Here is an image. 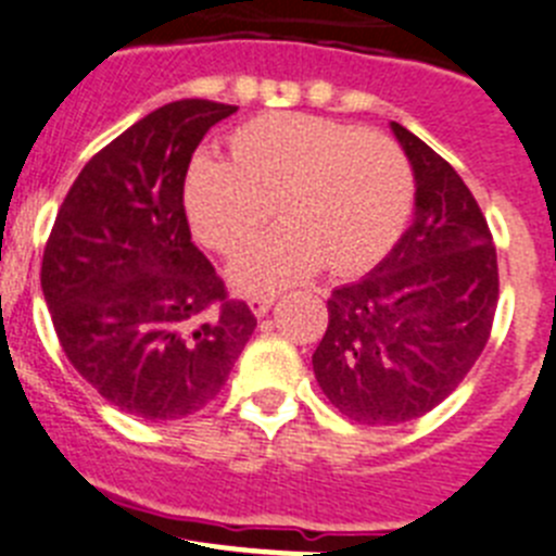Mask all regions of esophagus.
<instances>
[{"instance_id": "obj_1", "label": "esophagus", "mask_w": 556, "mask_h": 556, "mask_svg": "<svg viewBox=\"0 0 556 556\" xmlns=\"http://www.w3.org/2000/svg\"><path fill=\"white\" fill-rule=\"evenodd\" d=\"M274 304V293L268 296H249V307H252L254 315H266Z\"/></svg>"}]
</instances>
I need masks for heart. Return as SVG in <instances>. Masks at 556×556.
I'll return each mask as SVG.
<instances>
[{
	"instance_id": "1",
	"label": "heart",
	"mask_w": 556,
	"mask_h": 556,
	"mask_svg": "<svg viewBox=\"0 0 556 556\" xmlns=\"http://www.w3.org/2000/svg\"><path fill=\"white\" fill-rule=\"evenodd\" d=\"M229 163L197 157L182 179L193 238L222 257L241 254L268 216L279 232L232 268L247 293L309 277H357L390 254L413 213L415 174L393 138L307 113H268L235 127Z\"/></svg>"
}]
</instances>
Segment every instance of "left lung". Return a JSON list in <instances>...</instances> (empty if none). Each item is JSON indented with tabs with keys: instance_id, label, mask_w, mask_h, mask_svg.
Returning a JSON list of instances; mask_svg holds the SVG:
<instances>
[{
	"instance_id": "8db88e82",
	"label": "left lung",
	"mask_w": 556,
	"mask_h": 556,
	"mask_svg": "<svg viewBox=\"0 0 556 556\" xmlns=\"http://www.w3.org/2000/svg\"><path fill=\"white\" fill-rule=\"evenodd\" d=\"M413 163L415 218L368 277L332 290L313 371L329 402L365 427L438 407L493 329L498 263L477 199L434 149L390 124Z\"/></svg>"
}]
</instances>
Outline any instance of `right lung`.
<instances>
[{"label": "right lung", "instance_id": "1", "mask_svg": "<svg viewBox=\"0 0 556 556\" xmlns=\"http://www.w3.org/2000/svg\"><path fill=\"white\" fill-rule=\"evenodd\" d=\"M235 104L182 99L93 154L60 204L41 288L60 346L124 413L166 424L218 396L257 318L193 247L182 179Z\"/></svg>", "mask_w": 556, "mask_h": 556}]
</instances>
